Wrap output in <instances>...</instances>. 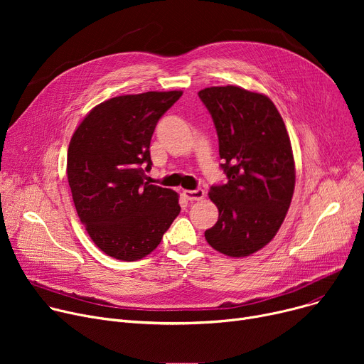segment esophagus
<instances>
[{
    "label": "esophagus",
    "instance_id": "obj_1",
    "mask_svg": "<svg viewBox=\"0 0 364 364\" xmlns=\"http://www.w3.org/2000/svg\"><path fill=\"white\" fill-rule=\"evenodd\" d=\"M183 196L187 200H202L205 198V190L196 188V190H183Z\"/></svg>",
    "mask_w": 364,
    "mask_h": 364
}]
</instances>
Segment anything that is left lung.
Segmentation results:
<instances>
[{
    "mask_svg": "<svg viewBox=\"0 0 364 364\" xmlns=\"http://www.w3.org/2000/svg\"><path fill=\"white\" fill-rule=\"evenodd\" d=\"M199 97L217 128L228 178L208 193L218 221L205 239L224 255L247 257L272 242L291 206L295 161L289 134L261 92L225 85L200 90Z\"/></svg>",
    "mask_w": 364,
    "mask_h": 364,
    "instance_id": "obj_1",
    "label": "left lung"
}]
</instances>
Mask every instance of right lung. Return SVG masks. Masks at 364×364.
<instances>
[{
  "instance_id": "1",
  "label": "right lung",
  "mask_w": 364,
  "mask_h": 364,
  "mask_svg": "<svg viewBox=\"0 0 364 364\" xmlns=\"http://www.w3.org/2000/svg\"><path fill=\"white\" fill-rule=\"evenodd\" d=\"M183 91H147L92 107L68 149V181L76 213L106 255L137 261L155 251L180 214L178 195L150 184V140Z\"/></svg>"
}]
</instances>
